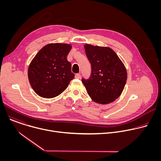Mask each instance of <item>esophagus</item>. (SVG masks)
Returning a JSON list of instances; mask_svg holds the SVG:
<instances>
[{
	"instance_id": "1",
	"label": "esophagus",
	"mask_w": 161,
	"mask_h": 161,
	"mask_svg": "<svg viewBox=\"0 0 161 161\" xmlns=\"http://www.w3.org/2000/svg\"><path fill=\"white\" fill-rule=\"evenodd\" d=\"M75 78H77V79H80V78H81V75H80V74H79V73L76 74V75H75Z\"/></svg>"
}]
</instances>
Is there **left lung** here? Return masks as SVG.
I'll use <instances>...</instances> for the list:
<instances>
[{
  "mask_svg": "<svg viewBox=\"0 0 161 161\" xmlns=\"http://www.w3.org/2000/svg\"><path fill=\"white\" fill-rule=\"evenodd\" d=\"M84 48L92 67L89 79H82L88 94L93 101L101 104L115 101L127 81L124 63L109 47L85 44Z\"/></svg>",
  "mask_w": 161,
  "mask_h": 161,
  "instance_id": "8db88e82",
  "label": "left lung"
}]
</instances>
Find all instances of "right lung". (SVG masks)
I'll list each match as a JSON object with an SVG mask.
<instances>
[{
    "instance_id": "right-lung-1",
    "label": "right lung",
    "mask_w": 161,
    "mask_h": 161,
    "mask_svg": "<svg viewBox=\"0 0 161 161\" xmlns=\"http://www.w3.org/2000/svg\"><path fill=\"white\" fill-rule=\"evenodd\" d=\"M72 45L50 43L43 47L31 62L29 83L35 92L43 98H53L67 88L75 75L67 59Z\"/></svg>"
}]
</instances>
